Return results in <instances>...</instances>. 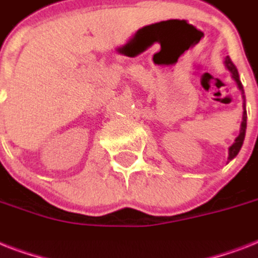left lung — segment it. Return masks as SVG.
Instances as JSON below:
<instances>
[{
	"label": "left lung",
	"instance_id": "obj_1",
	"mask_svg": "<svg viewBox=\"0 0 258 258\" xmlns=\"http://www.w3.org/2000/svg\"><path fill=\"white\" fill-rule=\"evenodd\" d=\"M225 64H226V67H228V70L232 72L233 79L237 82V86H238V88L241 89V92L244 93V88H242V84H241L240 82V76H238V71H237L236 66H234L232 60H230V57H226ZM244 108H245V104H244ZM245 131H246V109H245L244 115H242V123H241L240 135L237 137L236 142H234V143L230 146V149H229V161H232L233 158L240 153V150L241 147H242V143H244V139H245Z\"/></svg>",
	"mask_w": 258,
	"mask_h": 258
}]
</instances>
